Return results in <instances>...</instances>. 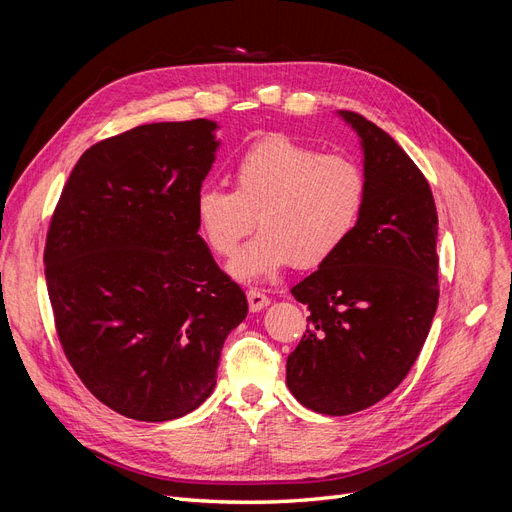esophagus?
<instances>
[{
    "instance_id": "34e87169",
    "label": "esophagus",
    "mask_w": 512,
    "mask_h": 512,
    "mask_svg": "<svg viewBox=\"0 0 512 512\" xmlns=\"http://www.w3.org/2000/svg\"><path fill=\"white\" fill-rule=\"evenodd\" d=\"M247 303H250L252 312H260V309H265L271 303V299L267 297V294H262L260 290L252 288L250 292H247Z\"/></svg>"
}]
</instances>
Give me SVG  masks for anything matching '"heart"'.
Returning <instances> with one entry per match:
<instances>
[{
  "label": "heart",
  "instance_id": "b5f03b06",
  "mask_svg": "<svg viewBox=\"0 0 512 512\" xmlns=\"http://www.w3.org/2000/svg\"><path fill=\"white\" fill-rule=\"evenodd\" d=\"M365 200L367 177L354 158L269 134L232 166V190H200L196 222L213 254L232 256L258 215L262 232L228 267L237 280L258 282L292 262L316 267L335 256L359 224Z\"/></svg>",
  "mask_w": 512,
  "mask_h": 512
}]
</instances>
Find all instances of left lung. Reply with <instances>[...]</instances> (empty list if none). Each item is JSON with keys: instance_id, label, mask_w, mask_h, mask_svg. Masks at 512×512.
<instances>
[{"instance_id": "1", "label": "left lung", "mask_w": 512, "mask_h": 512, "mask_svg": "<svg viewBox=\"0 0 512 512\" xmlns=\"http://www.w3.org/2000/svg\"><path fill=\"white\" fill-rule=\"evenodd\" d=\"M359 136L367 200L346 245L290 292L309 327L286 361L290 393L344 416L378 404L408 376L438 307V213L429 183L395 138L337 111Z\"/></svg>"}]
</instances>
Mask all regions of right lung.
<instances>
[{"mask_svg":"<svg viewBox=\"0 0 512 512\" xmlns=\"http://www.w3.org/2000/svg\"><path fill=\"white\" fill-rule=\"evenodd\" d=\"M211 119L145 123L89 147L61 192L44 275L59 342L104 406L162 423L213 393L247 316L198 235L196 196L220 149Z\"/></svg>","mask_w":512,"mask_h":512,"instance_id":"obj_1","label":"right lung"}]
</instances>
